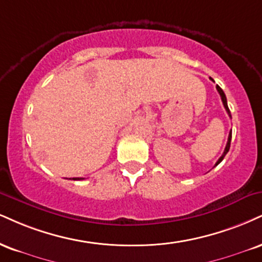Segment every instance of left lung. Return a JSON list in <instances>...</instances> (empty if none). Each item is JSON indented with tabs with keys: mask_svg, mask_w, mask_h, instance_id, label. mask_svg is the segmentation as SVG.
I'll return each instance as SVG.
<instances>
[{
	"mask_svg": "<svg viewBox=\"0 0 262 262\" xmlns=\"http://www.w3.org/2000/svg\"><path fill=\"white\" fill-rule=\"evenodd\" d=\"M210 79H211V80H213L212 78H210ZM216 89H217V91H219L220 96H221V100H222V102H223V106H225V108H226L227 113H228V116H229V117L232 118V116H231V111H229V108H228V105H227V99H226V95H225V93H223V90L221 89V88L219 86V85H216ZM231 140H232V130H231V133H229V135H228V141H227L226 149H225V151H223L222 156L220 157V159H219V161L216 162V165H215V166L219 165V163L221 162L223 159H225V156L227 155V152H228V151H229V147H231Z\"/></svg>",
	"mask_w": 262,
	"mask_h": 262,
	"instance_id": "obj_1",
	"label": "left lung"
}]
</instances>
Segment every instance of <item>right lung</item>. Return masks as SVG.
<instances>
[{
  "mask_svg": "<svg viewBox=\"0 0 262 262\" xmlns=\"http://www.w3.org/2000/svg\"><path fill=\"white\" fill-rule=\"evenodd\" d=\"M80 179H83V178H73V181H80Z\"/></svg>",
  "mask_w": 262,
  "mask_h": 262,
  "instance_id": "obj_1",
  "label": "right lung"
}]
</instances>
